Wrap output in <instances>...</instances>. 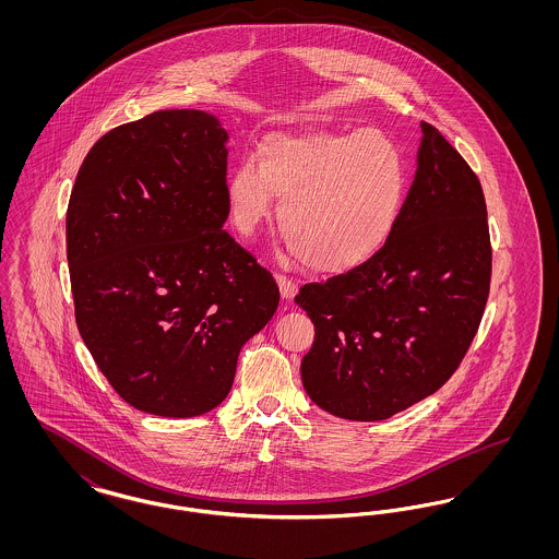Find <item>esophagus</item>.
<instances>
[{
	"label": "esophagus",
	"instance_id": "1",
	"mask_svg": "<svg viewBox=\"0 0 559 559\" xmlns=\"http://www.w3.org/2000/svg\"><path fill=\"white\" fill-rule=\"evenodd\" d=\"M276 281H278L283 299H293L295 293H297V283L293 281L292 276H287V274H276Z\"/></svg>",
	"mask_w": 559,
	"mask_h": 559
}]
</instances>
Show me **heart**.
Returning <instances> with one entry per match:
<instances>
[{
	"mask_svg": "<svg viewBox=\"0 0 559 559\" xmlns=\"http://www.w3.org/2000/svg\"><path fill=\"white\" fill-rule=\"evenodd\" d=\"M228 210L240 235L283 197L278 226L306 266L344 272L385 245L404 197V160L381 132L267 133L258 160L242 157L228 178Z\"/></svg>",
	"mask_w": 559,
	"mask_h": 559,
	"instance_id": "b5f03b06",
	"label": "heart"
}]
</instances>
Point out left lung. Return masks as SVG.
Here are the masks:
<instances>
[{"label":"left lung","mask_w":559,"mask_h":559,"mask_svg":"<svg viewBox=\"0 0 559 559\" xmlns=\"http://www.w3.org/2000/svg\"><path fill=\"white\" fill-rule=\"evenodd\" d=\"M417 174L369 262L295 295L314 322L301 360L308 396L352 421H381L440 390L472 346L492 247L478 176L421 123Z\"/></svg>","instance_id":"8db88e82"}]
</instances>
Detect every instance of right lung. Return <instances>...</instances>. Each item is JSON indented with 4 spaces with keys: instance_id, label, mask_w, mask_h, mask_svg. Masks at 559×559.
<instances>
[{
    "instance_id": "obj_1",
    "label": "right lung",
    "mask_w": 559,
    "mask_h": 559,
    "mask_svg": "<svg viewBox=\"0 0 559 559\" xmlns=\"http://www.w3.org/2000/svg\"><path fill=\"white\" fill-rule=\"evenodd\" d=\"M226 140L203 110H157L105 133L67 210L83 344L112 390L159 417L228 396L240 347L278 308L274 276L233 239Z\"/></svg>"
}]
</instances>
